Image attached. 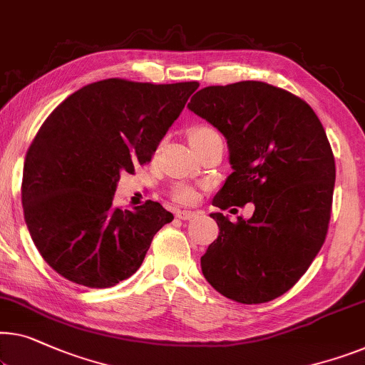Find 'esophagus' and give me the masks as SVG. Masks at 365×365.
I'll use <instances>...</instances> for the list:
<instances>
[{
  "instance_id": "34e87169",
  "label": "esophagus",
  "mask_w": 365,
  "mask_h": 365,
  "mask_svg": "<svg viewBox=\"0 0 365 365\" xmlns=\"http://www.w3.org/2000/svg\"><path fill=\"white\" fill-rule=\"evenodd\" d=\"M176 215H178V217L181 219V220H191V219H194L197 214H195L194 210H179V212H178Z\"/></svg>"
}]
</instances>
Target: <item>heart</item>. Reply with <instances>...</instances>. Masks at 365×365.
Wrapping results in <instances>:
<instances>
[{"label": "heart", "mask_w": 365, "mask_h": 365, "mask_svg": "<svg viewBox=\"0 0 365 365\" xmlns=\"http://www.w3.org/2000/svg\"><path fill=\"white\" fill-rule=\"evenodd\" d=\"M215 131L207 128V126H199V128H194L191 131V135H189V140H191V143L195 140H200V138H205V136L209 135H214ZM173 195L176 197L178 200H181V202H191L194 199V191L191 187L187 186H176L173 191Z\"/></svg>", "instance_id": "heart-1"}]
</instances>
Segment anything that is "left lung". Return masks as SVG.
<instances>
[{
	"label": "left lung",
	"instance_id": "1",
	"mask_svg": "<svg viewBox=\"0 0 365 365\" xmlns=\"http://www.w3.org/2000/svg\"><path fill=\"white\" fill-rule=\"evenodd\" d=\"M187 108L229 148L232 173L212 204L255 205L250 219L235 224L210 214L219 237L200 257L204 278L237 303L282 297L326 239L336 166L323 125L297 95L255 81L205 87Z\"/></svg>",
	"mask_w": 365,
	"mask_h": 365
}]
</instances>
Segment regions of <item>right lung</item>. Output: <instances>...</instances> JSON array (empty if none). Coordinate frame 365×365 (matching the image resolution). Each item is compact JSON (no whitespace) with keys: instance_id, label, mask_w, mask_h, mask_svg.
Here are the masks:
<instances>
[{"instance_id":"1","label":"right lung","mask_w":365,"mask_h":365,"mask_svg":"<svg viewBox=\"0 0 365 365\" xmlns=\"http://www.w3.org/2000/svg\"><path fill=\"white\" fill-rule=\"evenodd\" d=\"M197 87L107 78L47 117L21 187L26 225L47 265L88 288L113 287L138 270L153 237L174 217L151 200L115 207L120 174L150 161Z\"/></svg>"}]
</instances>
